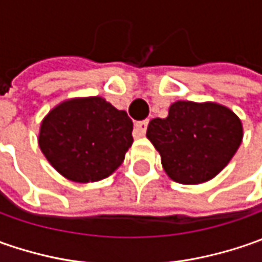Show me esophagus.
<instances>
[{"label":"esophagus","instance_id":"obj_1","mask_svg":"<svg viewBox=\"0 0 262 262\" xmlns=\"http://www.w3.org/2000/svg\"><path fill=\"white\" fill-rule=\"evenodd\" d=\"M147 125H148V121H140V122H136L134 125V136L136 137H143L146 134Z\"/></svg>","mask_w":262,"mask_h":262}]
</instances>
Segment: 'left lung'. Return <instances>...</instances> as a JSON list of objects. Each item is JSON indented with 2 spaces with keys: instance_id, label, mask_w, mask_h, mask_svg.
<instances>
[{
  "instance_id": "1",
  "label": "left lung",
  "mask_w": 262,
  "mask_h": 262,
  "mask_svg": "<svg viewBox=\"0 0 262 262\" xmlns=\"http://www.w3.org/2000/svg\"><path fill=\"white\" fill-rule=\"evenodd\" d=\"M242 122L229 107L214 102L178 100L165 119L155 118L147 138L160 155L167 176L196 185L222 172L242 143Z\"/></svg>"
}]
</instances>
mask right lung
<instances>
[{"label":"right lung","instance_id":"right-lung-1","mask_svg":"<svg viewBox=\"0 0 262 262\" xmlns=\"http://www.w3.org/2000/svg\"><path fill=\"white\" fill-rule=\"evenodd\" d=\"M133 141V121L125 111L99 96L64 100L45 116L39 133L48 162L80 184L112 175Z\"/></svg>","mask_w":262,"mask_h":262}]
</instances>
